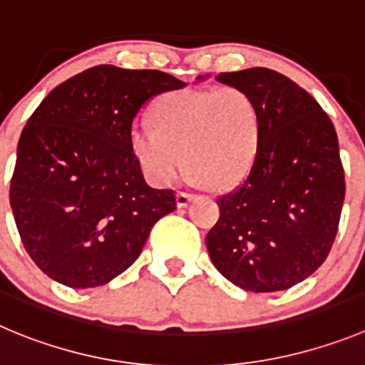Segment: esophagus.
I'll return each mask as SVG.
<instances>
[{
  "mask_svg": "<svg viewBox=\"0 0 365 365\" xmlns=\"http://www.w3.org/2000/svg\"><path fill=\"white\" fill-rule=\"evenodd\" d=\"M190 200H192V194L190 192H185V190H178L176 192V203H178V207H187Z\"/></svg>",
  "mask_w": 365,
  "mask_h": 365,
  "instance_id": "obj_1",
  "label": "esophagus"
}]
</instances>
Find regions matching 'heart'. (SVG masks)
I'll return each instance as SVG.
<instances>
[{
  "instance_id": "1",
  "label": "heart",
  "mask_w": 365,
  "mask_h": 365,
  "mask_svg": "<svg viewBox=\"0 0 365 365\" xmlns=\"http://www.w3.org/2000/svg\"><path fill=\"white\" fill-rule=\"evenodd\" d=\"M153 124H136L129 144L144 175L169 185L187 165L192 182L223 189L240 182L261 144L259 104L247 90H183L155 102Z\"/></svg>"
}]
</instances>
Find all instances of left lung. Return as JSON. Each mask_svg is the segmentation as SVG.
Wrapping results in <instances>:
<instances>
[{"label":"left lung","mask_w":365,"mask_h":365,"mask_svg":"<svg viewBox=\"0 0 365 365\" xmlns=\"http://www.w3.org/2000/svg\"><path fill=\"white\" fill-rule=\"evenodd\" d=\"M216 79L257 101L263 128L250 171L216 200L220 220L207 250L243 290H286L324 263L339 232L346 180L335 125L308 91L274 70Z\"/></svg>","instance_id":"8db88e82"}]
</instances>
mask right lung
Returning <instances> with one entry per match:
<instances>
[{
	"instance_id": "1",
	"label": "right lung",
	"mask_w": 365,
	"mask_h": 365,
	"mask_svg": "<svg viewBox=\"0 0 365 365\" xmlns=\"http://www.w3.org/2000/svg\"><path fill=\"white\" fill-rule=\"evenodd\" d=\"M183 86L165 71L101 64L37 106L19 138L10 207L25 250L53 281L110 282L176 209L175 190L145 183L129 133L145 102Z\"/></svg>"
}]
</instances>
